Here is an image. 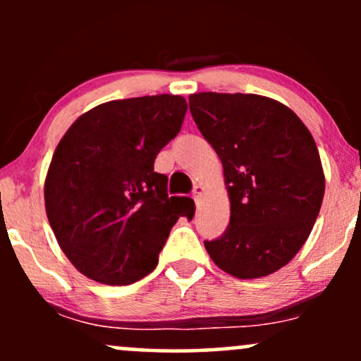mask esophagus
<instances>
[{
	"label": "esophagus",
	"mask_w": 361,
	"mask_h": 361,
	"mask_svg": "<svg viewBox=\"0 0 361 361\" xmlns=\"http://www.w3.org/2000/svg\"><path fill=\"white\" fill-rule=\"evenodd\" d=\"M202 193H204V186H202V185H195L193 186V198H195V202L200 200Z\"/></svg>",
	"instance_id": "34e87169"
}]
</instances>
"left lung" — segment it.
Here are the masks:
<instances>
[{
    "instance_id": "1",
    "label": "left lung",
    "mask_w": 361,
    "mask_h": 361,
    "mask_svg": "<svg viewBox=\"0 0 361 361\" xmlns=\"http://www.w3.org/2000/svg\"><path fill=\"white\" fill-rule=\"evenodd\" d=\"M188 102L221 157L231 198L229 226L205 250L238 279L275 273L307 241L324 197L309 128L288 106L259 94L197 93Z\"/></svg>"
}]
</instances>
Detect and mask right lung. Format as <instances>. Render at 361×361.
Instances as JSON below:
<instances>
[{
	"mask_svg": "<svg viewBox=\"0 0 361 361\" xmlns=\"http://www.w3.org/2000/svg\"><path fill=\"white\" fill-rule=\"evenodd\" d=\"M183 97L127 98L94 106L57 144L44 197L61 250L88 279L128 285L156 268L190 197H169L154 159L181 130Z\"/></svg>",
	"mask_w": 361,
	"mask_h": 361,
	"instance_id": "right-lung-1",
	"label": "right lung"
}]
</instances>
